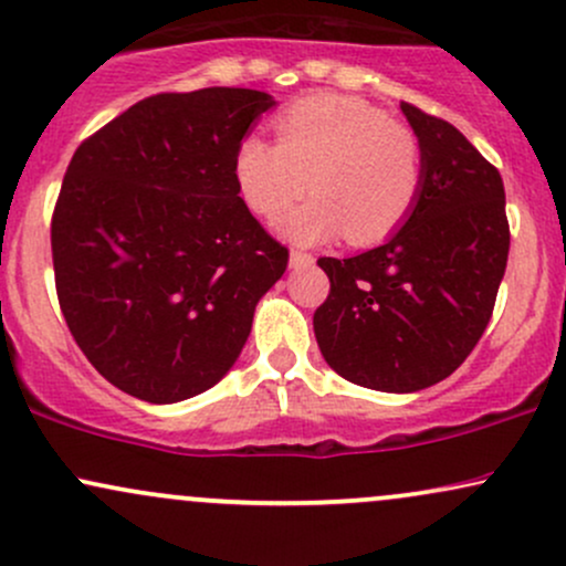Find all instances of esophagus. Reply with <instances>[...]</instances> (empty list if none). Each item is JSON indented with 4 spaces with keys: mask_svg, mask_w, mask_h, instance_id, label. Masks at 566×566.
Segmentation results:
<instances>
[{
    "mask_svg": "<svg viewBox=\"0 0 566 566\" xmlns=\"http://www.w3.org/2000/svg\"><path fill=\"white\" fill-rule=\"evenodd\" d=\"M314 263V255L311 252H303V250H292L290 252V269H308V265Z\"/></svg>",
    "mask_w": 566,
    "mask_h": 566,
    "instance_id": "obj_1",
    "label": "esophagus"
}]
</instances>
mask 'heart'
<instances>
[{"instance_id": "1", "label": "heart", "mask_w": 566, "mask_h": 566, "mask_svg": "<svg viewBox=\"0 0 566 566\" xmlns=\"http://www.w3.org/2000/svg\"><path fill=\"white\" fill-rule=\"evenodd\" d=\"M276 143L244 135L233 178L252 212L276 220L314 191L279 231L297 244H375L399 229L423 188L426 159L418 135L386 112L348 95H314L274 119Z\"/></svg>"}]
</instances>
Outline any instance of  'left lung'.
<instances>
[{
  "mask_svg": "<svg viewBox=\"0 0 566 566\" xmlns=\"http://www.w3.org/2000/svg\"><path fill=\"white\" fill-rule=\"evenodd\" d=\"M423 146L415 210L386 244L319 258L329 295L314 314L340 378L412 394L450 378L490 324L509 263L503 178L450 122L401 101Z\"/></svg>",
  "mask_w": 566,
  "mask_h": 566,
  "instance_id": "left-lung-1",
  "label": "left lung"
}]
</instances>
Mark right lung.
Instances as JSON below:
<instances>
[{
  "label": "right lung",
  "instance_id": "obj_1",
  "mask_svg": "<svg viewBox=\"0 0 566 566\" xmlns=\"http://www.w3.org/2000/svg\"><path fill=\"white\" fill-rule=\"evenodd\" d=\"M271 106L244 87L159 93L69 161L50 226L57 303L90 365L135 399L216 386L287 269L233 178L239 140Z\"/></svg>",
  "mask_w": 566,
  "mask_h": 566
}]
</instances>
